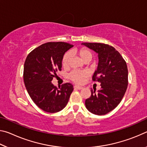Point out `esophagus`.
<instances>
[{
    "label": "esophagus",
    "mask_w": 147,
    "mask_h": 147,
    "mask_svg": "<svg viewBox=\"0 0 147 147\" xmlns=\"http://www.w3.org/2000/svg\"><path fill=\"white\" fill-rule=\"evenodd\" d=\"M74 89H82L83 88V87L82 86H77V85H75L74 86Z\"/></svg>",
    "instance_id": "1"
}]
</instances>
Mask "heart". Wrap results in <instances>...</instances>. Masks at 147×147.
I'll list each match as a JSON object with an SVG mask.
<instances>
[{
    "instance_id": "1",
    "label": "heart",
    "mask_w": 147,
    "mask_h": 147,
    "mask_svg": "<svg viewBox=\"0 0 147 147\" xmlns=\"http://www.w3.org/2000/svg\"><path fill=\"white\" fill-rule=\"evenodd\" d=\"M74 53L80 58V59L84 62L90 61L93 58V53L91 51L86 48H81L78 50H75ZM71 58V53L70 52H67L64 54L62 58L61 64L64 68L67 67L69 65ZM89 76V74L86 71L74 70L71 71L69 74V78L72 81L76 84H83L86 78Z\"/></svg>"
}]
</instances>
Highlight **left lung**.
<instances>
[{"label": "left lung", "mask_w": 147, "mask_h": 147, "mask_svg": "<svg viewBox=\"0 0 147 147\" xmlns=\"http://www.w3.org/2000/svg\"><path fill=\"white\" fill-rule=\"evenodd\" d=\"M82 44L98 54L97 69L92 79L101 84L98 93L91 89V96L85 101L86 107L95 115H106L118 106L125 94L128 83L127 65L112 46L100 43Z\"/></svg>", "instance_id": "8db88e82"}]
</instances>
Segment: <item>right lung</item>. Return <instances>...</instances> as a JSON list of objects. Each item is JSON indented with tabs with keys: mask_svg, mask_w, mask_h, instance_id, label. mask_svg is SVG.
Here are the masks:
<instances>
[{
	"mask_svg": "<svg viewBox=\"0 0 147 147\" xmlns=\"http://www.w3.org/2000/svg\"><path fill=\"white\" fill-rule=\"evenodd\" d=\"M73 45L65 42H48L34 49L24 65V85L30 96L39 108L56 113L68 103L73 86L63 84L56 88L52 80L61 70L63 56Z\"/></svg>",
	"mask_w": 147,
	"mask_h": 147,
	"instance_id": "right-lung-1",
	"label": "right lung"
}]
</instances>
